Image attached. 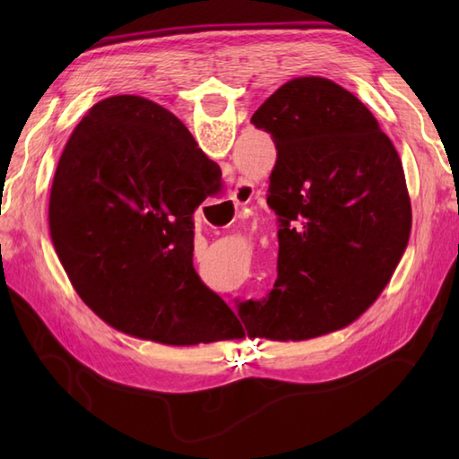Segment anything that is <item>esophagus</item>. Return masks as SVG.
Wrapping results in <instances>:
<instances>
[{
	"mask_svg": "<svg viewBox=\"0 0 459 459\" xmlns=\"http://www.w3.org/2000/svg\"><path fill=\"white\" fill-rule=\"evenodd\" d=\"M252 193H255V189H252V185L248 181H238L235 191H232V203L235 204H245L250 201ZM229 227V224H227Z\"/></svg>",
	"mask_w": 459,
	"mask_h": 459,
	"instance_id": "34e87169",
	"label": "esophagus"
}]
</instances>
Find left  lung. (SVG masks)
Segmentation results:
<instances>
[{
    "label": "left lung",
    "instance_id": "8db88e82",
    "mask_svg": "<svg viewBox=\"0 0 459 459\" xmlns=\"http://www.w3.org/2000/svg\"><path fill=\"white\" fill-rule=\"evenodd\" d=\"M278 160V278L237 301L248 337L299 341L349 325L391 280L411 235L404 169L357 96L319 76L286 82L252 114Z\"/></svg>",
    "mask_w": 459,
    "mask_h": 459
}]
</instances>
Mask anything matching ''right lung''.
<instances>
[{
    "instance_id": "right-lung-1",
    "label": "right lung",
    "mask_w": 459,
    "mask_h": 459,
    "mask_svg": "<svg viewBox=\"0 0 459 459\" xmlns=\"http://www.w3.org/2000/svg\"><path fill=\"white\" fill-rule=\"evenodd\" d=\"M221 168L163 106L94 104L58 160L48 229L76 294L106 324L165 345L238 335L227 301L193 268V214Z\"/></svg>"
}]
</instances>
